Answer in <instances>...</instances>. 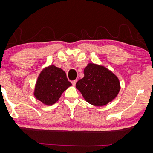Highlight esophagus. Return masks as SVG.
<instances>
[{"mask_svg":"<svg viewBox=\"0 0 153 153\" xmlns=\"http://www.w3.org/2000/svg\"><path fill=\"white\" fill-rule=\"evenodd\" d=\"M71 83H72V84L74 85V86H75V85H76V83H77V80H74V81L71 82Z\"/></svg>","mask_w":153,"mask_h":153,"instance_id":"esophagus-1","label":"esophagus"}]
</instances>
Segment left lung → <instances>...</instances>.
Instances as JSON below:
<instances>
[{
  "mask_svg": "<svg viewBox=\"0 0 153 153\" xmlns=\"http://www.w3.org/2000/svg\"><path fill=\"white\" fill-rule=\"evenodd\" d=\"M84 77L76 84L86 101L102 107L117 97L121 88L118 77L107 67L88 63L84 70Z\"/></svg>",
  "mask_w": 153,
  "mask_h": 153,
  "instance_id": "left-lung-1",
  "label": "left lung"
}]
</instances>
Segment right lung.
<instances>
[{"mask_svg": "<svg viewBox=\"0 0 153 153\" xmlns=\"http://www.w3.org/2000/svg\"><path fill=\"white\" fill-rule=\"evenodd\" d=\"M71 85L67 78L65 72L55 65H51L43 69L38 76L33 95L43 104L53 105Z\"/></svg>", "mask_w": 153, "mask_h": 153, "instance_id": "right-lung-1", "label": "right lung"}]
</instances>
